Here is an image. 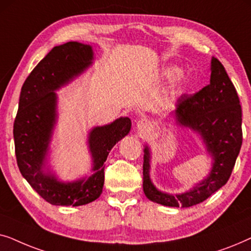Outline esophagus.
I'll use <instances>...</instances> for the list:
<instances>
[{"label": "esophagus", "mask_w": 251, "mask_h": 251, "mask_svg": "<svg viewBox=\"0 0 251 251\" xmlns=\"http://www.w3.org/2000/svg\"><path fill=\"white\" fill-rule=\"evenodd\" d=\"M151 129L150 122L145 119H140L138 122H137V130L140 132V135H145V133L149 132Z\"/></svg>", "instance_id": "obj_1"}]
</instances>
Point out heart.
I'll use <instances>...</instances> for the list:
<instances>
[{
  "label": "heart",
  "mask_w": 251,
  "mask_h": 251,
  "mask_svg": "<svg viewBox=\"0 0 251 251\" xmlns=\"http://www.w3.org/2000/svg\"><path fill=\"white\" fill-rule=\"evenodd\" d=\"M179 73H180L179 68L168 67V68H166V70H164L163 75H164V77H167V78H174V77H176Z\"/></svg>",
  "instance_id": "obj_1"
}]
</instances>
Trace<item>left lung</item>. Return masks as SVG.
Segmentation results:
<instances>
[{"label": "left lung", "instance_id": "8db88e82", "mask_svg": "<svg viewBox=\"0 0 251 251\" xmlns=\"http://www.w3.org/2000/svg\"><path fill=\"white\" fill-rule=\"evenodd\" d=\"M180 125L197 130L215 157L210 176L184 194L157 191L150 179V152L143 163L144 193L151 201L168 207L188 208L200 203L227 183L242 145V109L235 87L217 58L211 60L210 83L194 95H183L176 104Z\"/></svg>", "mask_w": 251, "mask_h": 251}]
</instances>
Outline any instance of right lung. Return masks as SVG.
Instances as JSON below:
<instances>
[{"label":"right lung","mask_w":251,"mask_h":251,"mask_svg":"<svg viewBox=\"0 0 251 251\" xmlns=\"http://www.w3.org/2000/svg\"><path fill=\"white\" fill-rule=\"evenodd\" d=\"M92 59L90 46L68 42L54 47L34 67L24 82L13 123L17 164L24 178L47 202L56 205H82L99 198L104 186V162L112 147L128 135L131 121L116 120L90 133L95 174L87 180L63 184L42 173L48 144L56 119V90L81 73Z\"/></svg>","instance_id":"right-lung-1"}]
</instances>
